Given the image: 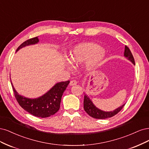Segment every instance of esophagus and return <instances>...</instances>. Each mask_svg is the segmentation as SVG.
Masks as SVG:
<instances>
[{"label":"esophagus","mask_w":149,"mask_h":149,"mask_svg":"<svg viewBox=\"0 0 149 149\" xmlns=\"http://www.w3.org/2000/svg\"><path fill=\"white\" fill-rule=\"evenodd\" d=\"M77 84V81L75 80H71V81H70V82L69 85H70V86H73V85H76Z\"/></svg>","instance_id":"1"}]
</instances>
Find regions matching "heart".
<instances>
[{
  "mask_svg": "<svg viewBox=\"0 0 149 149\" xmlns=\"http://www.w3.org/2000/svg\"><path fill=\"white\" fill-rule=\"evenodd\" d=\"M104 56L103 48L93 42L81 43L75 46L70 52V61L67 64L68 68H72V63L79 65L87 61L86 68L91 70L98 66L103 60Z\"/></svg>",
  "mask_w": 149,
  "mask_h": 149,
  "instance_id": "1",
  "label": "heart"
}]
</instances>
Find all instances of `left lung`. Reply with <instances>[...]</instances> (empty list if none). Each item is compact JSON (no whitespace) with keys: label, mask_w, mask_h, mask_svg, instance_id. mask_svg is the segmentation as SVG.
<instances>
[{"label":"left lung","mask_w":149,"mask_h":149,"mask_svg":"<svg viewBox=\"0 0 149 149\" xmlns=\"http://www.w3.org/2000/svg\"><path fill=\"white\" fill-rule=\"evenodd\" d=\"M124 56L126 58L130 61L131 62L135 65V61H134V57L131 53V52L127 46H125L124 49ZM125 104H123L121 107L118 108L117 109L113 110L111 111H104L96 107L92 100L90 99L87 95H84V108L85 112L87 113L89 116L96 119H107L108 118H111L114 116V115L118 114L123 108L124 107Z\"/></svg>","instance_id":"1"}]
</instances>
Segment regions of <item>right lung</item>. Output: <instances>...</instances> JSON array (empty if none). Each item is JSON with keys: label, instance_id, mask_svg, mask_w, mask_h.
<instances>
[{"label": "right lung", "instance_id": "obj_1", "mask_svg": "<svg viewBox=\"0 0 149 149\" xmlns=\"http://www.w3.org/2000/svg\"><path fill=\"white\" fill-rule=\"evenodd\" d=\"M39 42L38 37L31 38L23 42L17 51L23 47L35 45ZM11 81V80H10ZM70 82L69 80L57 83L48 92L37 98H28L19 95L11 81L15 98L18 104L24 109L32 115L39 118H47L59 111L62 96Z\"/></svg>", "mask_w": 149, "mask_h": 149}]
</instances>
